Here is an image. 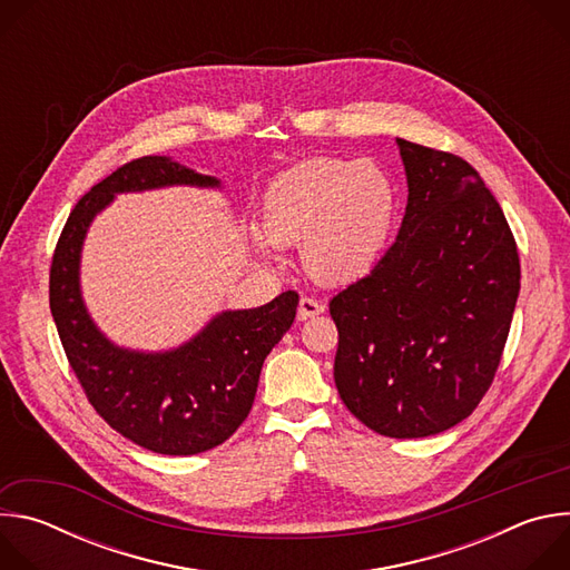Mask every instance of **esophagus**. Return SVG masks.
Here are the masks:
<instances>
[{"label":"esophagus","mask_w":570,"mask_h":570,"mask_svg":"<svg viewBox=\"0 0 570 570\" xmlns=\"http://www.w3.org/2000/svg\"><path fill=\"white\" fill-rule=\"evenodd\" d=\"M324 311V304L320 299H313V297H302L299 299V306H297V320H308V317H315Z\"/></svg>","instance_id":"obj_1"}]
</instances>
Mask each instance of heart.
Returning a JSON list of instances; mask_svg holds the SVG:
<instances>
[{
	"instance_id": "heart-1",
	"label": "heart",
	"mask_w": 570,
	"mask_h": 570,
	"mask_svg": "<svg viewBox=\"0 0 570 570\" xmlns=\"http://www.w3.org/2000/svg\"><path fill=\"white\" fill-rule=\"evenodd\" d=\"M394 212V185L374 161L311 157L268 185L255 246L271 255L277 243H299L315 279L347 284L379 262Z\"/></svg>"
}]
</instances>
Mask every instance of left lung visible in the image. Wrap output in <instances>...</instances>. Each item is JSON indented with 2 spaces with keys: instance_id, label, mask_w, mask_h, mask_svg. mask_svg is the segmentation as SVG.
<instances>
[{
  "instance_id": "1",
  "label": "left lung",
  "mask_w": 570,
  "mask_h": 570,
  "mask_svg": "<svg viewBox=\"0 0 570 570\" xmlns=\"http://www.w3.org/2000/svg\"><path fill=\"white\" fill-rule=\"evenodd\" d=\"M409 205L367 277L341 291L334 379L347 411L385 438L438 435L490 387L519 297L505 214L458 155L396 137Z\"/></svg>"
}]
</instances>
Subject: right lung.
<instances>
[{
    "instance_id": "1",
    "label": "right lung",
    "mask_w": 570,
    "mask_h": 570,
    "mask_svg": "<svg viewBox=\"0 0 570 570\" xmlns=\"http://www.w3.org/2000/svg\"><path fill=\"white\" fill-rule=\"evenodd\" d=\"M167 187L223 189L167 155L130 161L80 198L56 246L49 304L71 370L95 411L126 440L161 455H196L223 444L248 417L271 350L291 330L297 293L255 308L216 313L189 341L146 352L112 343L80 288V257L95 218L119 194Z\"/></svg>"
}]
</instances>
